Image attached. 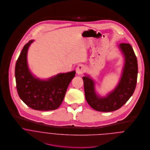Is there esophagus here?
I'll use <instances>...</instances> for the list:
<instances>
[{
	"mask_svg": "<svg viewBox=\"0 0 150 150\" xmlns=\"http://www.w3.org/2000/svg\"><path fill=\"white\" fill-rule=\"evenodd\" d=\"M76 72L79 75L83 74L84 72V67L82 64L79 65L76 68Z\"/></svg>",
	"mask_w": 150,
	"mask_h": 150,
	"instance_id": "esophagus-1",
	"label": "esophagus"
}]
</instances>
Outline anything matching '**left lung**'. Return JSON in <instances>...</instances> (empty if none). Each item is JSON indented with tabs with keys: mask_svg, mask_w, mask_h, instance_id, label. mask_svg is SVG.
Returning a JSON list of instances; mask_svg holds the SVG:
<instances>
[{
	"mask_svg": "<svg viewBox=\"0 0 150 150\" xmlns=\"http://www.w3.org/2000/svg\"><path fill=\"white\" fill-rule=\"evenodd\" d=\"M120 48L125 57V64L119 84L105 98H99L94 90V81L88 77H83L85 97L88 103L100 112H112L120 108L133 95L137 84L138 64L136 56L129 44L121 43Z\"/></svg>",
	"mask_w": 150,
	"mask_h": 150,
	"instance_id": "8db88e82",
	"label": "left lung"
}]
</instances>
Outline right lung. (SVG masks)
I'll use <instances>...</instances> for the list:
<instances>
[{
  "label": "right lung",
  "mask_w": 150,
  "mask_h": 150,
  "mask_svg": "<svg viewBox=\"0 0 150 150\" xmlns=\"http://www.w3.org/2000/svg\"><path fill=\"white\" fill-rule=\"evenodd\" d=\"M31 40L20 53L15 66V77L18 94L30 108L38 110H51L62 103L67 87L76 71L57 75L47 81L35 79L28 70L27 53Z\"/></svg>",
  "instance_id": "obj_1"
}]
</instances>
